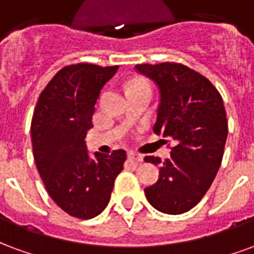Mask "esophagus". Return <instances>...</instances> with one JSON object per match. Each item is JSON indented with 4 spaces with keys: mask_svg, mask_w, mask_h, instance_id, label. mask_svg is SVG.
<instances>
[{
    "mask_svg": "<svg viewBox=\"0 0 254 254\" xmlns=\"http://www.w3.org/2000/svg\"><path fill=\"white\" fill-rule=\"evenodd\" d=\"M127 159L136 160V162H141V160H143V156H141L140 154H136V152L130 151V152H127Z\"/></svg>",
    "mask_w": 254,
    "mask_h": 254,
    "instance_id": "1",
    "label": "esophagus"
}]
</instances>
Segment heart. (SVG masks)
Segmentation results:
<instances>
[{"mask_svg":"<svg viewBox=\"0 0 254 254\" xmlns=\"http://www.w3.org/2000/svg\"><path fill=\"white\" fill-rule=\"evenodd\" d=\"M140 84H144V83H137V84H134V85H140Z\"/></svg>","mask_w":254,"mask_h":254,"instance_id":"b5f03b06","label":"heart"}]
</instances>
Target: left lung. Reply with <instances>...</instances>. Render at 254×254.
<instances>
[{"mask_svg":"<svg viewBox=\"0 0 254 254\" xmlns=\"http://www.w3.org/2000/svg\"><path fill=\"white\" fill-rule=\"evenodd\" d=\"M134 69L159 88L154 132L176 143L165 162L144 158L160 166L158 181L144 193L160 212H188L207 193L222 163L229 132L223 100L208 78L182 64H141Z\"/></svg>","mask_w":254,"mask_h":254,"instance_id":"1","label":"left lung"}]
</instances>
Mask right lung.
<instances>
[{
	"mask_svg": "<svg viewBox=\"0 0 254 254\" xmlns=\"http://www.w3.org/2000/svg\"><path fill=\"white\" fill-rule=\"evenodd\" d=\"M118 66L63 67L42 91L31 122L36 169L58 207L78 219L98 216L110 201L127 152L89 155L85 144L95 103Z\"/></svg>",
	"mask_w": 254,
	"mask_h": 254,
	"instance_id": "1",
	"label": "right lung"
}]
</instances>
